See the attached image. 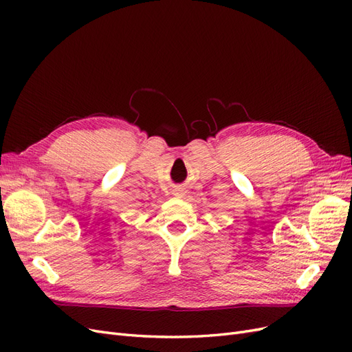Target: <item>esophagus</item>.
Instances as JSON below:
<instances>
[{
	"instance_id": "34e87169",
	"label": "esophagus",
	"mask_w": 352,
	"mask_h": 352,
	"mask_svg": "<svg viewBox=\"0 0 352 352\" xmlns=\"http://www.w3.org/2000/svg\"><path fill=\"white\" fill-rule=\"evenodd\" d=\"M185 186H182V185H177V186H175V189H173V195L175 197H177V198H182L184 195H185Z\"/></svg>"
}]
</instances>
